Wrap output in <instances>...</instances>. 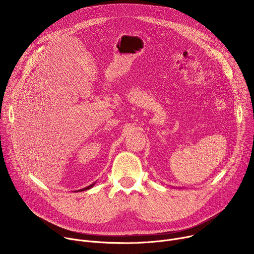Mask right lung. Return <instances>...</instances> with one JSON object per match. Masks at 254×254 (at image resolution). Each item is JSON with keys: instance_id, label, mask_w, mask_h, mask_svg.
Listing matches in <instances>:
<instances>
[{"instance_id": "right-lung-1", "label": "right lung", "mask_w": 254, "mask_h": 254, "mask_svg": "<svg viewBox=\"0 0 254 254\" xmlns=\"http://www.w3.org/2000/svg\"><path fill=\"white\" fill-rule=\"evenodd\" d=\"M94 184H92V185H90V186H88V187H86V188H84V189H82V190H80V191H83V190H87V189H90L92 186H93Z\"/></svg>"}]
</instances>
